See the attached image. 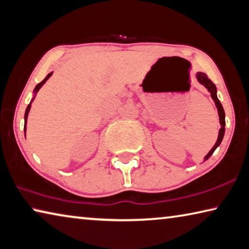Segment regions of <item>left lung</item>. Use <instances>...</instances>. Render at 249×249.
I'll return each mask as SVG.
<instances>
[{
  "mask_svg": "<svg viewBox=\"0 0 249 249\" xmlns=\"http://www.w3.org/2000/svg\"><path fill=\"white\" fill-rule=\"evenodd\" d=\"M196 77H197V81H198L200 84L204 85L205 88H206L208 89V92L211 93V96L213 100H214L215 102V105L217 107V110H218V116H219V123H220V129L218 132V139H217L215 145L213 146V148L210 151V153L207 154L206 156H205L204 160H207L210 157L212 156V154L215 152V149L218 147V146L220 145V143H222L223 141V137H224V134H225V112H224V108L222 104H220V102L218 98H217V89H216V86L214 83H213L210 78L207 77V75L205 73H202V72H198L196 74Z\"/></svg>",
  "mask_w": 249,
  "mask_h": 249,
  "instance_id": "1",
  "label": "left lung"
}]
</instances>
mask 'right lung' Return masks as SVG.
<instances>
[{
  "label": "right lung",
  "instance_id": "obj_1",
  "mask_svg": "<svg viewBox=\"0 0 249 249\" xmlns=\"http://www.w3.org/2000/svg\"><path fill=\"white\" fill-rule=\"evenodd\" d=\"M52 74H53V72H51L50 74H47V76L44 78V80H43L41 83H38V84L35 86V89H34V96H33V98H32V101L30 102V104L27 105V107H26V110H25V115H24V134H25V131H26V122H27V116H29V112H30V109H31V104H32V102L34 101V98H35V95H36V93L38 92L39 90V89L42 88L43 85L45 84V82L49 80V78L52 76Z\"/></svg>",
  "mask_w": 249,
  "mask_h": 249
}]
</instances>
